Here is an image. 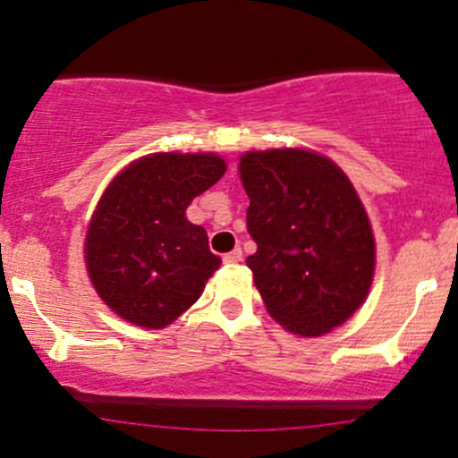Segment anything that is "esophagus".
<instances>
[{"label": "esophagus", "instance_id": "esophagus-1", "mask_svg": "<svg viewBox=\"0 0 458 458\" xmlns=\"http://www.w3.org/2000/svg\"><path fill=\"white\" fill-rule=\"evenodd\" d=\"M242 259H243L242 250H239V248H234L233 252H228V255H224V263H228V266H237V263L242 261Z\"/></svg>", "mask_w": 458, "mask_h": 458}]
</instances>
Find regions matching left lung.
Masks as SVG:
<instances>
[{
	"mask_svg": "<svg viewBox=\"0 0 458 458\" xmlns=\"http://www.w3.org/2000/svg\"><path fill=\"white\" fill-rule=\"evenodd\" d=\"M246 259L266 310L285 330L321 336L366 301L374 276L368 212L344 170L301 148L246 152Z\"/></svg>",
	"mask_w": 458,
	"mask_h": 458,
	"instance_id": "obj_1",
	"label": "left lung"
}]
</instances>
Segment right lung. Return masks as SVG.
Wrapping results in <instances>:
<instances>
[{"instance_id":"obj_1","label":"right lung","mask_w":458,"mask_h":458,"mask_svg":"<svg viewBox=\"0 0 458 458\" xmlns=\"http://www.w3.org/2000/svg\"><path fill=\"white\" fill-rule=\"evenodd\" d=\"M225 161L212 152H155L132 161L101 195L86 233V267L101 301L148 330L170 326L221 266L201 225L186 219Z\"/></svg>"}]
</instances>
